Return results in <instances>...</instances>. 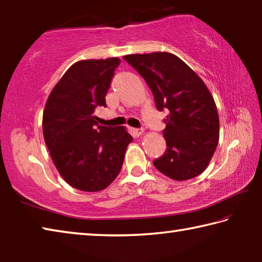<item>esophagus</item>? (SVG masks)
<instances>
[{
	"instance_id": "1",
	"label": "esophagus",
	"mask_w": 262,
	"mask_h": 262,
	"mask_svg": "<svg viewBox=\"0 0 262 262\" xmlns=\"http://www.w3.org/2000/svg\"><path fill=\"white\" fill-rule=\"evenodd\" d=\"M132 133H133V135H134V136L139 137V136L143 134V129H142V128H133Z\"/></svg>"
}]
</instances>
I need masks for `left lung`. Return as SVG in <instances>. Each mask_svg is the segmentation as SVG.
I'll list each match as a JSON object with an SVG mask.
<instances>
[{
  "label": "left lung",
  "mask_w": 262,
  "mask_h": 262,
  "mask_svg": "<svg viewBox=\"0 0 262 262\" xmlns=\"http://www.w3.org/2000/svg\"><path fill=\"white\" fill-rule=\"evenodd\" d=\"M123 59L147 82L157 110L168 112L163 130L166 151L155 159V167L173 180L201 174L220 137L219 113L206 84L171 53L132 54Z\"/></svg>",
  "instance_id": "8db88e82"
}]
</instances>
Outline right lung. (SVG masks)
Masks as SVG:
<instances>
[{
	"label": "right lung",
	"mask_w": 262,
	"mask_h": 262,
	"mask_svg": "<svg viewBox=\"0 0 262 262\" xmlns=\"http://www.w3.org/2000/svg\"><path fill=\"white\" fill-rule=\"evenodd\" d=\"M120 59L74 63L48 96L42 133L62 178L83 192H99L117 178L133 137L125 127L98 125L97 106L105 96Z\"/></svg>",
	"instance_id": "1"
}]
</instances>
